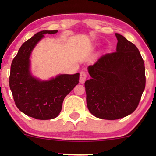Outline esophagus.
<instances>
[{
  "label": "esophagus",
  "instance_id": "34e87169",
  "mask_svg": "<svg viewBox=\"0 0 156 156\" xmlns=\"http://www.w3.org/2000/svg\"><path fill=\"white\" fill-rule=\"evenodd\" d=\"M87 73L83 70L81 71V72L80 73V83H83L84 82H85L86 79H87Z\"/></svg>",
  "mask_w": 156,
  "mask_h": 156
}]
</instances>
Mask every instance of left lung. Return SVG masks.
<instances>
[{
  "label": "left lung",
  "mask_w": 156,
  "mask_h": 156,
  "mask_svg": "<svg viewBox=\"0 0 156 156\" xmlns=\"http://www.w3.org/2000/svg\"><path fill=\"white\" fill-rule=\"evenodd\" d=\"M115 35L116 52L89 66L92 78L84 83L89 111L108 120L127 117L136 109L146 82L144 61L136 46L122 35Z\"/></svg>",
  "instance_id": "1"
}]
</instances>
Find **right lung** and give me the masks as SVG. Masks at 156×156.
Instances as JSON below:
<instances>
[{
	"instance_id": "1",
	"label": "right lung",
	"mask_w": 156,
	"mask_h": 156,
	"mask_svg": "<svg viewBox=\"0 0 156 156\" xmlns=\"http://www.w3.org/2000/svg\"><path fill=\"white\" fill-rule=\"evenodd\" d=\"M58 30L39 31L20 48L11 65L9 87L19 110L37 119H54L62 111L66 96L79 82V73L60 74L50 80H41L31 72L34 48L44 34H54Z\"/></svg>"
}]
</instances>
